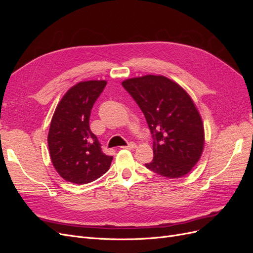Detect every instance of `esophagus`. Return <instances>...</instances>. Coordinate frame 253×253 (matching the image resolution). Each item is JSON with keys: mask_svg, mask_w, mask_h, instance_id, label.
Masks as SVG:
<instances>
[{"mask_svg": "<svg viewBox=\"0 0 253 253\" xmlns=\"http://www.w3.org/2000/svg\"><path fill=\"white\" fill-rule=\"evenodd\" d=\"M122 149H135L136 148V143L135 142H129L128 144H126V145H125V147H121Z\"/></svg>", "mask_w": 253, "mask_h": 253, "instance_id": "esophagus-1", "label": "esophagus"}]
</instances>
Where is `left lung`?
Returning a JSON list of instances; mask_svg holds the SVG:
<instances>
[{
    "instance_id": "obj_1",
    "label": "left lung",
    "mask_w": 253,
    "mask_h": 253,
    "mask_svg": "<svg viewBox=\"0 0 253 253\" xmlns=\"http://www.w3.org/2000/svg\"><path fill=\"white\" fill-rule=\"evenodd\" d=\"M122 86L142 111L153 138V160L144 166L167 178L188 174L204 150V126L187 91L164 76L127 79Z\"/></svg>"
}]
</instances>
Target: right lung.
Returning a JSON list of instances; mask_svg holds the SVG:
<instances>
[{
	"label": "right lung",
	"instance_id": "obj_1",
	"mask_svg": "<svg viewBox=\"0 0 253 253\" xmlns=\"http://www.w3.org/2000/svg\"><path fill=\"white\" fill-rule=\"evenodd\" d=\"M106 85L104 80L76 84L53 113L47 137L51 163L66 181L84 185L108 172L113 156L105 155L89 128L93 105Z\"/></svg>",
	"mask_w": 253,
	"mask_h": 253
}]
</instances>
